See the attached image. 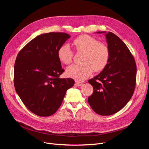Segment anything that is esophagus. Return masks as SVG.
I'll use <instances>...</instances> for the list:
<instances>
[{"label": "esophagus", "instance_id": "obj_1", "mask_svg": "<svg viewBox=\"0 0 149 149\" xmlns=\"http://www.w3.org/2000/svg\"><path fill=\"white\" fill-rule=\"evenodd\" d=\"M75 85L77 86H80L82 85V83H79V82H78V81H75Z\"/></svg>", "mask_w": 149, "mask_h": 149}]
</instances>
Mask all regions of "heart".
Wrapping results in <instances>:
<instances>
[{"mask_svg":"<svg viewBox=\"0 0 149 149\" xmlns=\"http://www.w3.org/2000/svg\"><path fill=\"white\" fill-rule=\"evenodd\" d=\"M75 50L83 52L80 65H72L66 69L68 77L74 80L83 81L95 72L102 71L108 64L110 52L107 46L98 42L97 39L87 34L76 37L72 42ZM59 60L65 65L72 63L74 52L68 44L61 46L57 51Z\"/></svg>","mask_w":149,"mask_h":149,"instance_id":"obj_1","label":"heart"}]
</instances>
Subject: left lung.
<instances>
[{"label": "left lung", "mask_w": 149, "mask_h": 149, "mask_svg": "<svg viewBox=\"0 0 149 149\" xmlns=\"http://www.w3.org/2000/svg\"><path fill=\"white\" fill-rule=\"evenodd\" d=\"M106 37L110 52L108 64L88 81L93 88L88 103L93 111L103 116L118 112L127 104L134 94L136 78L135 60L126 44L111 32L106 33Z\"/></svg>", "instance_id": "left-lung-1"}]
</instances>
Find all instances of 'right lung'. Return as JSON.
Masks as SVG:
<instances>
[{
    "instance_id": "obj_1",
    "label": "right lung",
    "mask_w": 149,
    "mask_h": 149,
    "mask_svg": "<svg viewBox=\"0 0 149 149\" xmlns=\"http://www.w3.org/2000/svg\"><path fill=\"white\" fill-rule=\"evenodd\" d=\"M70 37L65 33L38 36L20 51L15 61L14 84L25 106L33 113L49 116L60 107L73 79H60L61 68L57 51Z\"/></svg>"
}]
</instances>
